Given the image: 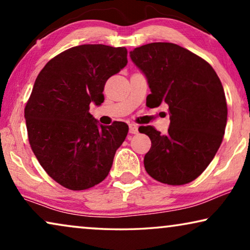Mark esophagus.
Masks as SVG:
<instances>
[{
	"label": "esophagus",
	"instance_id": "esophagus-1",
	"mask_svg": "<svg viewBox=\"0 0 250 250\" xmlns=\"http://www.w3.org/2000/svg\"><path fill=\"white\" fill-rule=\"evenodd\" d=\"M138 126L135 124H129V133H132V134H136L138 133Z\"/></svg>",
	"mask_w": 250,
	"mask_h": 250
}]
</instances>
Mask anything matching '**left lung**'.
<instances>
[{
    "label": "left lung",
    "mask_w": 250,
    "mask_h": 250,
    "mask_svg": "<svg viewBox=\"0 0 250 250\" xmlns=\"http://www.w3.org/2000/svg\"><path fill=\"white\" fill-rule=\"evenodd\" d=\"M131 59L148 80L146 105H168L166 134L151 125L139 127L151 140L143 162L146 173L169 186L192 182L223 141L228 107L220 78L206 60L173 43L135 47Z\"/></svg>",
    "instance_id": "obj_1"
}]
</instances>
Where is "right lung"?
Instances as JSON below:
<instances>
[{"label":"right lung","instance_id":"1","mask_svg":"<svg viewBox=\"0 0 250 250\" xmlns=\"http://www.w3.org/2000/svg\"><path fill=\"white\" fill-rule=\"evenodd\" d=\"M126 63L125 47L83 44L40 71L25 107L27 133L41 166L60 186L86 190L108 176L128 126L98 125L88 110L104 101L105 82Z\"/></svg>","mask_w":250,"mask_h":250}]
</instances>
